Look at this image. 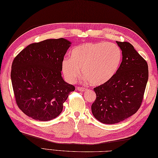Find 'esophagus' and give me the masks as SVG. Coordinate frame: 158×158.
I'll return each mask as SVG.
<instances>
[{
	"label": "esophagus",
	"mask_w": 158,
	"mask_h": 158,
	"mask_svg": "<svg viewBox=\"0 0 158 158\" xmlns=\"http://www.w3.org/2000/svg\"><path fill=\"white\" fill-rule=\"evenodd\" d=\"M77 90L79 92H85L86 91V89L85 88H80V87H78V88H77Z\"/></svg>",
	"instance_id": "1"
}]
</instances>
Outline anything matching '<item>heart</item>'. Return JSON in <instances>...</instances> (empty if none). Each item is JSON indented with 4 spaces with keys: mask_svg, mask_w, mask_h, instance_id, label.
I'll return each mask as SVG.
<instances>
[{
    "mask_svg": "<svg viewBox=\"0 0 158 158\" xmlns=\"http://www.w3.org/2000/svg\"><path fill=\"white\" fill-rule=\"evenodd\" d=\"M122 58V50L114 43H87L74 48L70 58L62 60V71L67 81L74 83L81 69L85 81L101 85L115 75Z\"/></svg>",
    "mask_w": 158,
    "mask_h": 158,
    "instance_id": "heart-1",
    "label": "heart"
}]
</instances>
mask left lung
I'll use <instances>...</instances> for the list:
<instances>
[{
	"label": "left lung",
	"mask_w": 158,
	"mask_h": 158,
	"mask_svg": "<svg viewBox=\"0 0 158 158\" xmlns=\"http://www.w3.org/2000/svg\"><path fill=\"white\" fill-rule=\"evenodd\" d=\"M122 53V62L115 75L105 84L94 90L96 100L92 105L95 118L113 124L128 118L140 108L148 81V65L127 42L116 41Z\"/></svg>",
	"instance_id": "8db88e82"
}]
</instances>
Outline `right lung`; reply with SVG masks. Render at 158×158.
Listing matches in <instances>:
<instances>
[{"mask_svg": "<svg viewBox=\"0 0 158 158\" xmlns=\"http://www.w3.org/2000/svg\"><path fill=\"white\" fill-rule=\"evenodd\" d=\"M72 43L66 39L32 43L17 56L11 78L17 105L35 120L49 121L62 112L63 103L75 90L64 81L62 61Z\"/></svg>", "mask_w": 158, "mask_h": 158, "instance_id": "add662e5", "label": "right lung"}]
</instances>
